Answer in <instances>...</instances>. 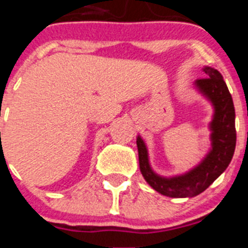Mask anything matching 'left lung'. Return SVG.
I'll return each mask as SVG.
<instances>
[{"instance_id":"1","label":"left lung","mask_w":248,"mask_h":248,"mask_svg":"<svg viewBox=\"0 0 248 248\" xmlns=\"http://www.w3.org/2000/svg\"><path fill=\"white\" fill-rule=\"evenodd\" d=\"M207 78L195 82L196 88L212 103L215 109L211 129V150L196 168L175 177H163L150 168L148 149L140 137L137 139L140 171L146 183L169 198H192L205 191L231 163L236 148L235 107L226 83L218 71L205 67Z\"/></svg>"}]
</instances>
